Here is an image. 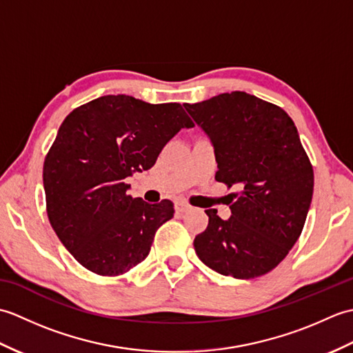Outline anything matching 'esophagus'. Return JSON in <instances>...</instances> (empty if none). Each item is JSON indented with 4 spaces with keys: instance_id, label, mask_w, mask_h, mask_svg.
I'll use <instances>...</instances> for the list:
<instances>
[{
    "instance_id": "obj_1",
    "label": "esophagus",
    "mask_w": 353,
    "mask_h": 353,
    "mask_svg": "<svg viewBox=\"0 0 353 353\" xmlns=\"http://www.w3.org/2000/svg\"><path fill=\"white\" fill-rule=\"evenodd\" d=\"M176 209H177L179 212H186V211H190L191 206L186 203V201L181 200V201H177V203H176Z\"/></svg>"
}]
</instances>
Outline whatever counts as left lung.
<instances>
[{
    "mask_svg": "<svg viewBox=\"0 0 353 353\" xmlns=\"http://www.w3.org/2000/svg\"><path fill=\"white\" fill-rule=\"evenodd\" d=\"M215 153L216 182L236 185L228 220L208 209L209 224L194 239L205 265L235 279L272 272L302 234L314 171L292 119L245 92L183 104Z\"/></svg>",
    "mask_w": 353,
    "mask_h": 353,
    "instance_id": "1",
    "label": "left lung"
}]
</instances>
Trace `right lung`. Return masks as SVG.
Listing matches in <instances>:
<instances>
[{
    "label": "right lung",
    "mask_w": 353,
    "mask_h": 353,
    "mask_svg": "<svg viewBox=\"0 0 353 353\" xmlns=\"http://www.w3.org/2000/svg\"><path fill=\"white\" fill-rule=\"evenodd\" d=\"M192 125L179 103L130 95L100 97L65 118L45 157L43 190L52 230L85 268L119 276L148 256L174 208L133 199L125 179L152 168L167 142Z\"/></svg>",
    "instance_id": "1"
}]
</instances>
